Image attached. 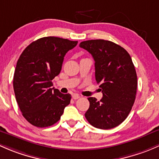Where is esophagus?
Segmentation results:
<instances>
[{
	"label": "esophagus",
	"mask_w": 159,
	"mask_h": 159,
	"mask_svg": "<svg viewBox=\"0 0 159 159\" xmlns=\"http://www.w3.org/2000/svg\"><path fill=\"white\" fill-rule=\"evenodd\" d=\"M72 97H73V99H75V100H76V99H79V98L80 97V95H79V94H73V96H72Z\"/></svg>",
	"instance_id": "obj_1"
}]
</instances>
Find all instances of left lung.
I'll list each match as a JSON object with an SVG mask.
<instances>
[{"mask_svg": "<svg viewBox=\"0 0 159 159\" xmlns=\"http://www.w3.org/2000/svg\"><path fill=\"white\" fill-rule=\"evenodd\" d=\"M80 47L93 56L95 77L102 93L100 101L88 98L86 119L100 129L118 126L129 116L136 96L138 82L132 58L123 47L109 40H86Z\"/></svg>", "mask_w": 159, "mask_h": 159, "instance_id": "8db88e82", "label": "left lung"}]
</instances>
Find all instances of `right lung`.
Segmentation results:
<instances>
[{
  "instance_id": "right-lung-1",
  "label": "right lung",
  "mask_w": 159,
  "mask_h": 159,
  "mask_svg": "<svg viewBox=\"0 0 159 159\" xmlns=\"http://www.w3.org/2000/svg\"><path fill=\"white\" fill-rule=\"evenodd\" d=\"M78 41L55 37L38 39L27 46L17 60L14 74V90L22 115L33 125H53L63 115L71 99L51 88L59 75L63 59Z\"/></svg>"
}]
</instances>
